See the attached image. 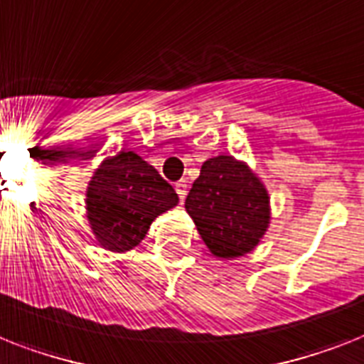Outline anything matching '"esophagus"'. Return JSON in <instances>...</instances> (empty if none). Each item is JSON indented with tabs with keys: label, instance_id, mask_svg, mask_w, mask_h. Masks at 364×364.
I'll return each mask as SVG.
<instances>
[{
	"label": "esophagus",
	"instance_id": "esophagus-1",
	"mask_svg": "<svg viewBox=\"0 0 364 364\" xmlns=\"http://www.w3.org/2000/svg\"><path fill=\"white\" fill-rule=\"evenodd\" d=\"M175 189H176V193H178L180 200H184L186 193H188V184H186V180H180V182H176Z\"/></svg>",
	"mask_w": 364,
	"mask_h": 364
}]
</instances>
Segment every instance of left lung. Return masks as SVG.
<instances>
[{"instance_id": "obj_1", "label": "left lung", "mask_w": 364, "mask_h": 364, "mask_svg": "<svg viewBox=\"0 0 364 364\" xmlns=\"http://www.w3.org/2000/svg\"><path fill=\"white\" fill-rule=\"evenodd\" d=\"M269 199L260 180L230 156L204 161L186 210L200 238L219 258L249 253L262 238L269 221Z\"/></svg>"}]
</instances>
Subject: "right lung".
Here are the masks:
<instances>
[{
    "mask_svg": "<svg viewBox=\"0 0 364 364\" xmlns=\"http://www.w3.org/2000/svg\"><path fill=\"white\" fill-rule=\"evenodd\" d=\"M178 203L173 186L135 152L106 160L87 189V218L102 247L128 251L150 223Z\"/></svg>",
    "mask_w": 364,
    "mask_h": 364,
    "instance_id": "1",
    "label": "right lung"
}]
</instances>
